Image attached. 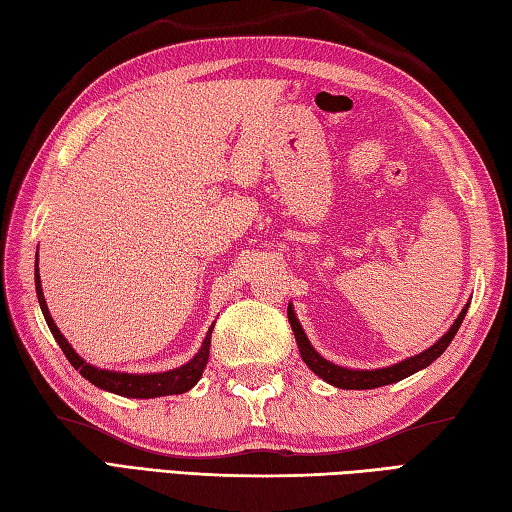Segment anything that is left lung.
Wrapping results in <instances>:
<instances>
[{
    "instance_id": "obj_1",
    "label": "left lung",
    "mask_w": 512,
    "mask_h": 512,
    "mask_svg": "<svg viewBox=\"0 0 512 512\" xmlns=\"http://www.w3.org/2000/svg\"><path fill=\"white\" fill-rule=\"evenodd\" d=\"M468 306L470 304H466L462 308V313H459V317L455 319V324L448 328V333L442 339H437V342L428 350H424V353L408 357V359H404V362L393 364L388 368H375V370H353V368L337 366L333 362H328V359H324L313 346H310L304 328L299 326V319L295 317V310L290 304H288V322H290V326H293V333H295L297 346H299V355H302L306 366L313 370L315 375L322 377L326 384H333L337 388L368 390V388H379V386L402 382V379H406L408 375H413V373H417V370H422V368L433 364L435 359L448 348V344L453 342V337L457 335L459 326H462V322H464Z\"/></svg>"
}]
</instances>
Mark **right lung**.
I'll return each mask as SVG.
<instances>
[{
    "label": "right lung",
    "instance_id": "1",
    "mask_svg": "<svg viewBox=\"0 0 512 512\" xmlns=\"http://www.w3.org/2000/svg\"><path fill=\"white\" fill-rule=\"evenodd\" d=\"M35 290H37L39 308H42L50 333H53V337L57 339V344L62 346L66 359L70 364H73V368L79 370V375L86 377L88 382L95 384L97 388H104V390H108V393H115V395H122V397L150 399V397H164V395H182V393H186V390L193 388L199 382V377H202L204 368L208 364L210 335H213L215 324L208 328V333L204 337L202 348H199V353L184 366H179L175 370H166V373H150V375L115 373V370H104V368L86 364L84 359L75 353L73 346L66 342V337L59 333V328L55 326L53 317H50V310L46 306V299H44V293H42V282H39L37 264H35Z\"/></svg>",
    "mask_w": 512,
    "mask_h": 512
}]
</instances>
